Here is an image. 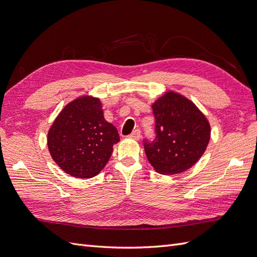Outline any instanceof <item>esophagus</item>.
Listing matches in <instances>:
<instances>
[{
	"mask_svg": "<svg viewBox=\"0 0 257 257\" xmlns=\"http://www.w3.org/2000/svg\"><path fill=\"white\" fill-rule=\"evenodd\" d=\"M130 137L132 138V139H135V141H138L139 138H141V131L139 130H135L133 133H132L131 135H130Z\"/></svg>",
	"mask_w": 257,
	"mask_h": 257,
	"instance_id": "34e87169",
	"label": "esophagus"
}]
</instances>
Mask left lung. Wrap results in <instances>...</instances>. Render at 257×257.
<instances>
[{"mask_svg":"<svg viewBox=\"0 0 257 257\" xmlns=\"http://www.w3.org/2000/svg\"><path fill=\"white\" fill-rule=\"evenodd\" d=\"M157 138L145 143V152L155 172L181 174L195 165L207 149L211 127L192 100L175 91L152 104Z\"/></svg>","mask_w":257,"mask_h":257,"instance_id":"1","label":"left lung"}]
</instances>
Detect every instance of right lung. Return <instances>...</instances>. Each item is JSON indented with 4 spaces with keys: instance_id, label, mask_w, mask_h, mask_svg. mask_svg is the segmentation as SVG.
<instances>
[{
    "instance_id": "right-lung-1",
    "label": "right lung",
    "mask_w": 257,
    "mask_h": 257,
    "mask_svg": "<svg viewBox=\"0 0 257 257\" xmlns=\"http://www.w3.org/2000/svg\"><path fill=\"white\" fill-rule=\"evenodd\" d=\"M120 137L104 118L98 97L82 95L69 102L48 131L52 160L67 175L88 179L100 173Z\"/></svg>"
}]
</instances>
